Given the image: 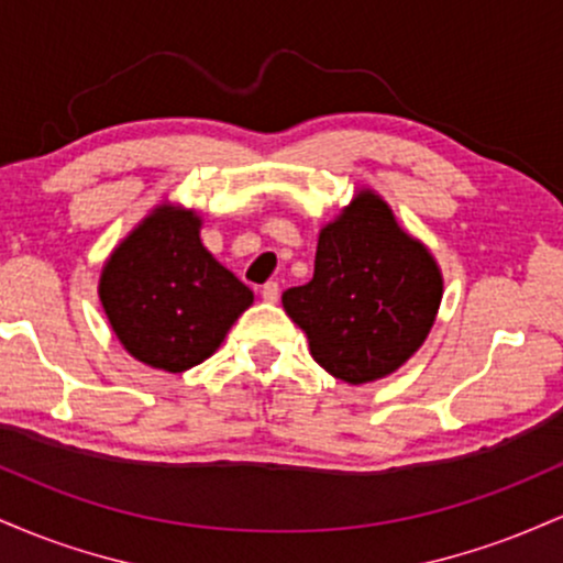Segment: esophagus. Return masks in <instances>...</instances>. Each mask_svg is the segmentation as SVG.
<instances>
[{"label":"esophagus","mask_w":563,"mask_h":563,"mask_svg":"<svg viewBox=\"0 0 563 563\" xmlns=\"http://www.w3.org/2000/svg\"><path fill=\"white\" fill-rule=\"evenodd\" d=\"M262 299L275 303L277 299H280V288H277V283H264L262 286Z\"/></svg>","instance_id":"1"}]
</instances>
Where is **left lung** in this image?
<instances>
[{
    "label": "left lung",
    "instance_id": "obj_1",
    "mask_svg": "<svg viewBox=\"0 0 563 563\" xmlns=\"http://www.w3.org/2000/svg\"><path fill=\"white\" fill-rule=\"evenodd\" d=\"M442 290L434 254L376 190L360 187L320 228L312 280L288 288L283 309L307 333L314 363L360 386L391 376L423 346Z\"/></svg>",
    "mask_w": 563,
    "mask_h": 563
}]
</instances>
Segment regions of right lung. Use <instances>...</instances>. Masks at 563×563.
<instances>
[{
    "label": "right lung",
    "instance_id": "add662e5",
    "mask_svg": "<svg viewBox=\"0 0 563 563\" xmlns=\"http://www.w3.org/2000/svg\"><path fill=\"white\" fill-rule=\"evenodd\" d=\"M196 209L161 200L111 251L97 296L115 339L140 363L185 373L222 346L254 290L200 243Z\"/></svg>",
    "mask_w": 563,
    "mask_h": 563
}]
</instances>
